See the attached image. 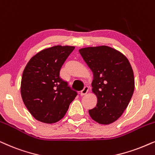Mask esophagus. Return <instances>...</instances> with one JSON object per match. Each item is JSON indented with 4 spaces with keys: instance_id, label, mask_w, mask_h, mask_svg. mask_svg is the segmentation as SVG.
I'll use <instances>...</instances> for the list:
<instances>
[{
    "instance_id": "34e87169",
    "label": "esophagus",
    "mask_w": 155,
    "mask_h": 155,
    "mask_svg": "<svg viewBox=\"0 0 155 155\" xmlns=\"http://www.w3.org/2000/svg\"><path fill=\"white\" fill-rule=\"evenodd\" d=\"M89 87L88 86H85V87H84L83 89H82V90L81 92H80V95L81 96H83L86 95V94L87 93V92L89 91Z\"/></svg>"
}]
</instances>
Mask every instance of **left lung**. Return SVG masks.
Instances as JSON below:
<instances>
[{
    "instance_id": "left-lung-1",
    "label": "left lung",
    "mask_w": 155,
    "mask_h": 155,
    "mask_svg": "<svg viewBox=\"0 0 155 155\" xmlns=\"http://www.w3.org/2000/svg\"><path fill=\"white\" fill-rule=\"evenodd\" d=\"M93 73L92 91L97 105L89 110L92 119L109 124L120 117L129 104L134 90L132 66L125 55L106 45L79 50Z\"/></svg>"
}]
</instances>
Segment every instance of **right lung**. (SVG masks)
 I'll return each mask as SVG.
<instances>
[{"label": "right lung", "instance_id": "right-lung-1", "mask_svg": "<svg viewBox=\"0 0 155 155\" xmlns=\"http://www.w3.org/2000/svg\"><path fill=\"white\" fill-rule=\"evenodd\" d=\"M74 46L55 45L34 55L22 76L21 97L25 107L38 121L51 124L61 120L77 96L60 77V70Z\"/></svg>", "mask_w": 155, "mask_h": 155}]
</instances>
